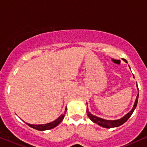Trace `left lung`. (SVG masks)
<instances>
[{
    "instance_id": "obj_1",
    "label": "left lung",
    "mask_w": 147,
    "mask_h": 147,
    "mask_svg": "<svg viewBox=\"0 0 147 147\" xmlns=\"http://www.w3.org/2000/svg\"><path fill=\"white\" fill-rule=\"evenodd\" d=\"M123 60H124L125 62L127 63L126 59H123ZM137 88H138V86H137ZM138 96H139V93L138 94L137 97H136V99L135 100V102H134V107H133V108H132L130 112L128 113V114H127L125 116H123V118H120V119L115 120V121H109V120L102 119V118H98L96 116H94V115L92 114L91 113L88 111V109H87V111H86V112H87L88 117H89L91 121L93 122V123H96L97 125H100V126H101L102 127H105V128H112V127H119L123 124H124L125 122H126L127 120L130 118V116H131V114H133L134 111L135 110L136 106H137L138 100Z\"/></svg>"
}]
</instances>
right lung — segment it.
Wrapping results in <instances>:
<instances>
[{"label":"right lung","instance_id":"obj_1","mask_svg":"<svg viewBox=\"0 0 147 147\" xmlns=\"http://www.w3.org/2000/svg\"><path fill=\"white\" fill-rule=\"evenodd\" d=\"M66 110H67V107H66V109H65L64 114H61L59 118H57L55 121L51 122V123H47V124H45V125H43V124H42V125H32V124H29V123H26L28 125H29V127H32V128L35 129L39 130V131H45V130L51 129H53V128H54V127H55L56 126H57V125H59V123L63 121V118H64V116H65V114H66Z\"/></svg>","mask_w":147,"mask_h":147}]
</instances>
